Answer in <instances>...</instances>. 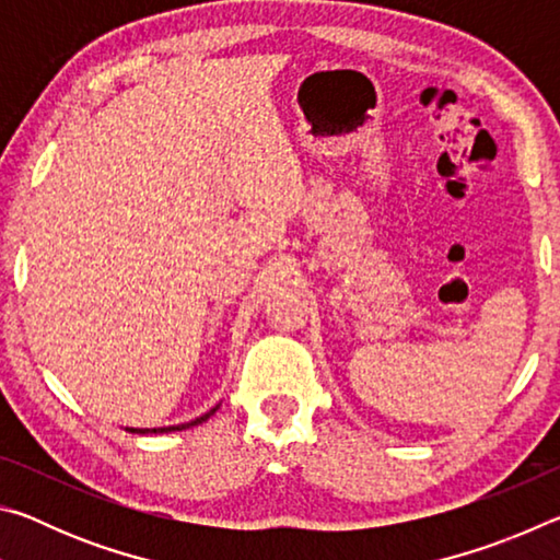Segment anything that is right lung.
<instances>
[{
  "instance_id": "add662e5",
  "label": "right lung",
  "mask_w": 560,
  "mask_h": 560,
  "mask_svg": "<svg viewBox=\"0 0 560 560\" xmlns=\"http://www.w3.org/2000/svg\"><path fill=\"white\" fill-rule=\"evenodd\" d=\"M217 407H220V405H217ZM217 407H212V410L210 412H207V415H202V417H197V420H192V422H185V424H173V428H153V430H132V428H128V432H138V434H148V432H175V430H187V428H192V424H200V422H205L207 420V417H210V415H214L217 412Z\"/></svg>"
}]
</instances>
